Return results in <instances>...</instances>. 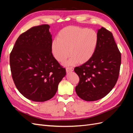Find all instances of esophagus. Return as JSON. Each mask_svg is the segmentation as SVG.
Masks as SVG:
<instances>
[{"label":"esophagus","instance_id":"34e87169","mask_svg":"<svg viewBox=\"0 0 133 133\" xmlns=\"http://www.w3.org/2000/svg\"><path fill=\"white\" fill-rule=\"evenodd\" d=\"M74 70V68L73 67H68L66 68V71L67 73L68 72H71Z\"/></svg>","mask_w":133,"mask_h":133}]
</instances>
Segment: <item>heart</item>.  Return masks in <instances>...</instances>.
<instances>
[{"instance_id": "heart-1", "label": "heart", "mask_w": 133, "mask_h": 133, "mask_svg": "<svg viewBox=\"0 0 133 133\" xmlns=\"http://www.w3.org/2000/svg\"><path fill=\"white\" fill-rule=\"evenodd\" d=\"M99 42L98 34L94 30L75 26L66 27L60 30L57 39L51 45L54 58L63 63L70 57L68 65L78 63L84 64L93 57Z\"/></svg>"}]
</instances>
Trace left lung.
Listing matches in <instances>:
<instances>
[{
    "instance_id": "obj_1",
    "label": "left lung",
    "mask_w": 133,
    "mask_h": 133,
    "mask_svg": "<svg viewBox=\"0 0 133 133\" xmlns=\"http://www.w3.org/2000/svg\"><path fill=\"white\" fill-rule=\"evenodd\" d=\"M98 45L93 57L74 71L80 80L76 94L85 101L104 98L117 82L121 64V54L110 31L102 27L98 30Z\"/></svg>"
}]
</instances>
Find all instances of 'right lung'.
Instances as JSON below:
<instances>
[{"mask_svg":"<svg viewBox=\"0 0 133 133\" xmlns=\"http://www.w3.org/2000/svg\"><path fill=\"white\" fill-rule=\"evenodd\" d=\"M50 26L30 28L19 36L10 54L12 78L26 98L45 102L55 95L58 84L66 75L51 53Z\"/></svg>","mask_w":133,"mask_h":133,"instance_id":"add662e5","label":"right lung"}]
</instances>
